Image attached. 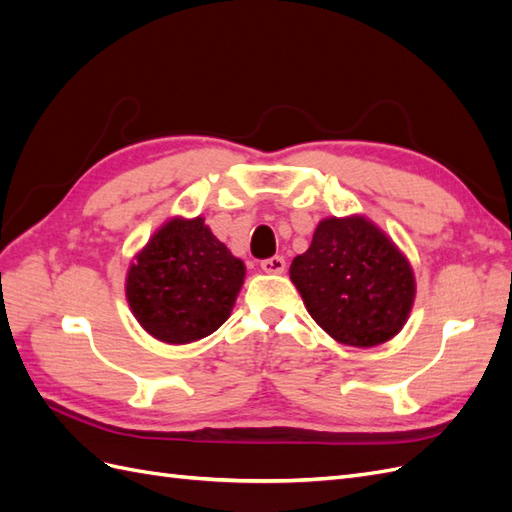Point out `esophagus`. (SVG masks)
<instances>
[{
    "instance_id": "esophagus-1",
    "label": "esophagus",
    "mask_w": 512,
    "mask_h": 512,
    "mask_svg": "<svg viewBox=\"0 0 512 512\" xmlns=\"http://www.w3.org/2000/svg\"><path fill=\"white\" fill-rule=\"evenodd\" d=\"M260 269L269 275H280L286 269V260L282 256H271V258L260 262Z\"/></svg>"
}]
</instances>
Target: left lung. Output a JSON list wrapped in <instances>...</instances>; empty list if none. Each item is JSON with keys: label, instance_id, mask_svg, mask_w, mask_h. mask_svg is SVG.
Returning a JSON list of instances; mask_svg holds the SVG:
<instances>
[{"label": "left lung", "instance_id": "8db88e82", "mask_svg": "<svg viewBox=\"0 0 512 512\" xmlns=\"http://www.w3.org/2000/svg\"><path fill=\"white\" fill-rule=\"evenodd\" d=\"M290 280L318 327L352 348L393 339L416 297L406 254L359 213L320 220L312 245L292 260Z\"/></svg>", "mask_w": 512, "mask_h": 512}]
</instances>
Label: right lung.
I'll return each mask as SVG.
<instances>
[{
    "mask_svg": "<svg viewBox=\"0 0 512 512\" xmlns=\"http://www.w3.org/2000/svg\"><path fill=\"white\" fill-rule=\"evenodd\" d=\"M245 280L243 260L203 215L166 220L134 256L126 299L138 324L164 344H192L228 320Z\"/></svg>",
    "mask_w": 512,
    "mask_h": 512,
    "instance_id": "obj_1",
    "label": "right lung"
}]
</instances>
